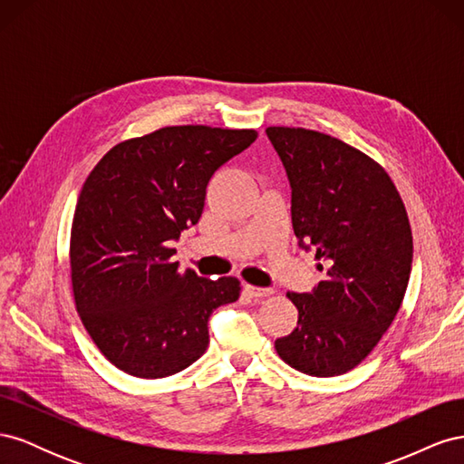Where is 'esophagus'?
<instances>
[{
	"mask_svg": "<svg viewBox=\"0 0 464 464\" xmlns=\"http://www.w3.org/2000/svg\"><path fill=\"white\" fill-rule=\"evenodd\" d=\"M244 290L249 294L251 298H265V296H271V294L275 292L273 288H259V286H251V285H246Z\"/></svg>",
	"mask_w": 464,
	"mask_h": 464,
	"instance_id": "esophagus-1",
	"label": "esophagus"
}]
</instances>
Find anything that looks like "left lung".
Instances as JSON below:
<instances>
[{
  "mask_svg": "<svg viewBox=\"0 0 464 464\" xmlns=\"http://www.w3.org/2000/svg\"><path fill=\"white\" fill-rule=\"evenodd\" d=\"M292 188V227L325 278L286 296L298 325L275 341L290 368L333 377L356 368L401 310L412 266L404 203L382 164L341 139L266 128Z\"/></svg>",
  "mask_w": 464,
  "mask_h": 464,
  "instance_id": "obj_1",
  "label": "left lung"
}]
</instances>
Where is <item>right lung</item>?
I'll return each mask as SVG.
<instances>
[{
  "label": "right lung",
  "mask_w": 464,
  "mask_h": 464,
  "mask_svg": "<svg viewBox=\"0 0 464 464\" xmlns=\"http://www.w3.org/2000/svg\"><path fill=\"white\" fill-rule=\"evenodd\" d=\"M256 130L172 125L111 147L77 199L69 265L77 314L108 362L159 379L201 358L208 317L240 280L178 271L170 247L198 224L208 179Z\"/></svg>",
  "instance_id": "right-lung-1"
}]
</instances>
